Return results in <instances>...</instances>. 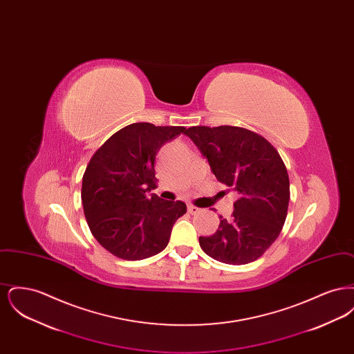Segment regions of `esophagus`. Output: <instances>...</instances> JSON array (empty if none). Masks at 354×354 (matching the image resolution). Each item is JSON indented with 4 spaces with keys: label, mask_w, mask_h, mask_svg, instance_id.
Segmentation results:
<instances>
[{
    "label": "esophagus",
    "mask_w": 354,
    "mask_h": 354,
    "mask_svg": "<svg viewBox=\"0 0 354 354\" xmlns=\"http://www.w3.org/2000/svg\"><path fill=\"white\" fill-rule=\"evenodd\" d=\"M187 209H188V212H189L191 215H195V214H198V212L201 211V208H198V207H195V205H192V204H189V205L187 207Z\"/></svg>",
    "instance_id": "obj_1"
}]
</instances>
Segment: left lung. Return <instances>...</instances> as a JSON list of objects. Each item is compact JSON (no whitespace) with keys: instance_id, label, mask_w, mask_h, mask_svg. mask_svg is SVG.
<instances>
[{"instance_id":"obj_1","label":"left lung","mask_w":354,"mask_h":354,"mask_svg":"<svg viewBox=\"0 0 354 354\" xmlns=\"http://www.w3.org/2000/svg\"><path fill=\"white\" fill-rule=\"evenodd\" d=\"M207 158L216 179L239 194L230 220L220 216L214 235L199 237L204 253L220 263L241 266L257 260L286 223L289 178L270 142L236 126H194L185 133Z\"/></svg>"}]
</instances>
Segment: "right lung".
<instances>
[{
	"mask_svg": "<svg viewBox=\"0 0 354 354\" xmlns=\"http://www.w3.org/2000/svg\"><path fill=\"white\" fill-rule=\"evenodd\" d=\"M183 126L133 123L111 135L90 159L81 198L86 221L104 250L123 260H142L162 252L172 225L187 212L183 202L155 194V158Z\"/></svg>",
	"mask_w": 354,
	"mask_h": 354,
	"instance_id": "1",
	"label": "right lung"
}]
</instances>
